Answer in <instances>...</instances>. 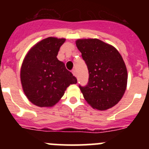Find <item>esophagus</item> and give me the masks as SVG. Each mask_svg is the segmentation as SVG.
I'll return each instance as SVG.
<instances>
[{"mask_svg":"<svg viewBox=\"0 0 149 149\" xmlns=\"http://www.w3.org/2000/svg\"><path fill=\"white\" fill-rule=\"evenodd\" d=\"M72 73H73V75L75 76V77H76V70H72Z\"/></svg>","mask_w":149,"mask_h":149,"instance_id":"34e87169","label":"esophagus"}]
</instances>
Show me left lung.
Returning a JSON list of instances; mask_svg holds the SVG:
<instances>
[{
	"label": "left lung",
	"mask_w": 149,
	"mask_h": 149,
	"mask_svg": "<svg viewBox=\"0 0 149 149\" xmlns=\"http://www.w3.org/2000/svg\"><path fill=\"white\" fill-rule=\"evenodd\" d=\"M76 44L89 74L87 85H79L84 99L98 110L112 107L127 87V68L121 55L113 46L98 39H79Z\"/></svg>",
	"instance_id": "left-lung-1"
}]
</instances>
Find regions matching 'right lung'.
Returning a JSON list of instances; mask_svg holds the SVG:
<instances>
[{"mask_svg": "<svg viewBox=\"0 0 149 149\" xmlns=\"http://www.w3.org/2000/svg\"><path fill=\"white\" fill-rule=\"evenodd\" d=\"M65 39L47 37L34 45L24 59L21 82L25 95L36 106L51 107L77 79L57 58Z\"/></svg>", "mask_w": 149, "mask_h": 149, "instance_id": "add662e5", "label": "right lung"}]
</instances>
